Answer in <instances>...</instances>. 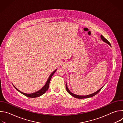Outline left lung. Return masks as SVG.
<instances>
[{
	"label": "left lung",
	"mask_w": 123,
	"mask_h": 123,
	"mask_svg": "<svg viewBox=\"0 0 123 123\" xmlns=\"http://www.w3.org/2000/svg\"><path fill=\"white\" fill-rule=\"evenodd\" d=\"M101 39H102L104 42H106V43L108 44L110 46H111V45L110 43L109 42V41H108L107 39L105 38L102 36V35H101ZM103 87H102L101 88H100L99 90H98L97 92H94V93H92V94H89V95H85V96H83V95H76V94H74L73 93H72V92H71V91H70L69 90V89H68V86H67V83H66V90H67V92H68L70 95H71L73 96V97H75V98H78V99H83V98H90V97L94 96L95 95L97 94L101 90V89H102Z\"/></svg>",
	"instance_id": "left-lung-1"
}]
</instances>
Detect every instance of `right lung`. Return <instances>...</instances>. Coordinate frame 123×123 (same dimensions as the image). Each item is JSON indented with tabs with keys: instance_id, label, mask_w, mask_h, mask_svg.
I'll return each mask as SVG.
<instances>
[{
	"instance_id": "obj_1",
	"label": "right lung",
	"mask_w": 123,
	"mask_h": 123,
	"mask_svg": "<svg viewBox=\"0 0 123 123\" xmlns=\"http://www.w3.org/2000/svg\"><path fill=\"white\" fill-rule=\"evenodd\" d=\"M57 70V69H56L55 71H54L53 72H52L51 74H50L46 84L44 85V86L42 87V88L41 89H40L39 91H38V92H34V93H30V94H27V93H25L24 92H20L19 90H18V89H17L16 87L13 85V86L15 87V89L17 91H18L19 92H20V93H21L22 94H23V95L27 96V97H31V98H35V97H39L40 96L43 95L44 93H45L49 89V82H50V79L52 76V75H53L55 74V73L56 72V71Z\"/></svg>"
}]
</instances>
